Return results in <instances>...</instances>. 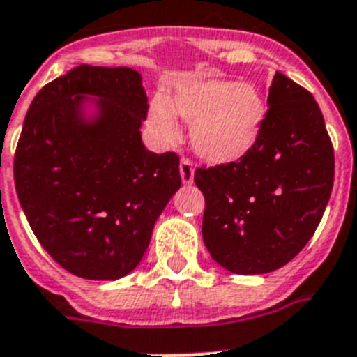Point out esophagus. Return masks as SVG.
<instances>
[{
    "instance_id": "esophagus-1",
    "label": "esophagus",
    "mask_w": 357,
    "mask_h": 357,
    "mask_svg": "<svg viewBox=\"0 0 357 357\" xmlns=\"http://www.w3.org/2000/svg\"><path fill=\"white\" fill-rule=\"evenodd\" d=\"M179 174H181V181H183L185 185L192 183L194 167L188 159H181V163H179Z\"/></svg>"
}]
</instances>
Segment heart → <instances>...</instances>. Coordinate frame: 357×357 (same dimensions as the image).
<instances>
[{"mask_svg": "<svg viewBox=\"0 0 357 357\" xmlns=\"http://www.w3.org/2000/svg\"><path fill=\"white\" fill-rule=\"evenodd\" d=\"M178 113L192 124L190 141L199 158L213 165L244 159L259 141L266 106L253 84L194 80L181 84L167 102L155 97L149 108V126L159 143L179 139Z\"/></svg>", "mask_w": 357, "mask_h": 357, "instance_id": "1", "label": "heart"}]
</instances>
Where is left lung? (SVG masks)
<instances>
[{"label":"left lung","instance_id":"8db88e82","mask_svg":"<svg viewBox=\"0 0 357 357\" xmlns=\"http://www.w3.org/2000/svg\"><path fill=\"white\" fill-rule=\"evenodd\" d=\"M194 183L214 262L238 275L282 268L315 233L334 185V149L314 95L277 71L253 150L198 169Z\"/></svg>","mask_w":357,"mask_h":357}]
</instances>
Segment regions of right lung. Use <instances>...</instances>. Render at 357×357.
<instances>
[{
  "label": "right lung",
  "mask_w": 357,
  "mask_h": 357,
  "mask_svg": "<svg viewBox=\"0 0 357 357\" xmlns=\"http://www.w3.org/2000/svg\"><path fill=\"white\" fill-rule=\"evenodd\" d=\"M146 112L141 73L86 63L29 106L14 155L20 205L42 248L77 277L117 280L137 268L181 187L178 155L144 149Z\"/></svg>",
  "instance_id": "add662e5"
}]
</instances>
